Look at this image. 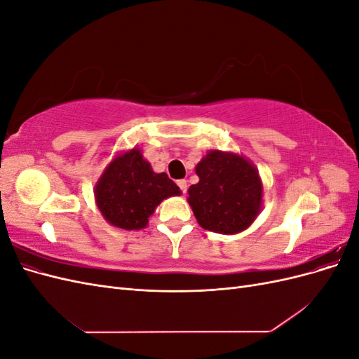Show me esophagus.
Segmentation results:
<instances>
[{
  "mask_svg": "<svg viewBox=\"0 0 359 359\" xmlns=\"http://www.w3.org/2000/svg\"><path fill=\"white\" fill-rule=\"evenodd\" d=\"M177 186L180 187V190H181L182 193H186V191H187V187H189L186 180H178V181H177Z\"/></svg>",
  "mask_w": 359,
  "mask_h": 359,
  "instance_id": "esophagus-1",
  "label": "esophagus"
}]
</instances>
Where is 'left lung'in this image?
<instances>
[{"mask_svg":"<svg viewBox=\"0 0 359 359\" xmlns=\"http://www.w3.org/2000/svg\"><path fill=\"white\" fill-rule=\"evenodd\" d=\"M199 182L189 189L198 223L206 231L238 233L253 223L262 202V182L252 163L211 151L196 166Z\"/></svg>","mask_w":359,"mask_h":359,"instance_id":"1","label":"left lung"}]
</instances>
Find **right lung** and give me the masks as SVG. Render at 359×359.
Listing matches in <instances>:
<instances>
[{
    "label": "right lung",
    "mask_w": 359,
    "mask_h": 359,
    "mask_svg": "<svg viewBox=\"0 0 359 359\" xmlns=\"http://www.w3.org/2000/svg\"><path fill=\"white\" fill-rule=\"evenodd\" d=\"M181 194L165 172L156 173L139 149L116 157L95 187L100 212L111 224L126 231L147 226L156 206L169 196Z\"/></svg>",
    "instance_id": "right-lung-1"
}]
</instances>
